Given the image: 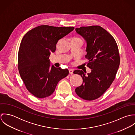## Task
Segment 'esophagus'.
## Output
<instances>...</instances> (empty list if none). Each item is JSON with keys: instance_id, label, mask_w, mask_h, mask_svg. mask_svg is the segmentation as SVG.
I'll return each mask as SVG.
<instances>
[{"instance_id": "34e87169", "label": "esophagus", "mask_w": 135, "mask_h": 135, "mask_svg": "<svg viewBox=\"0 0 135 135\" xmlns=\"http://www.w3.org/2000/svg\"><path fill=\"white\" fill-rule=\"evenodd\" d=\"M69 73H70V74H73V69H69Z\"/></svg>"}]
</instances>
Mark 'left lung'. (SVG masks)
I'll list each match as a JSON object with an SVG mask.
<instances>
[{"mask_svg":"<svg viewBox=\"0 0 135 135\" xmlns=\"http://www.w3.org/2000/svg\"><path fill=\"white\" fill-rule=\"evenodd\" d=\"M75 30L87 41L85 58L88 60L87 66L91 69L87 75L82 70L74 71L83 78L75 92L83 99L94 100L107 91L115 78L120 63L118 46L113 37L100 26H82Z\"/></svg>","mask_w":135,"mask_h":135,"instance_id":"8db88e82","label":"left lung"}]
</instances>
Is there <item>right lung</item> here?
I'll return each instance as SVG.
<instances>
[{
    "mask_svg": "<svg viewBox=\"0 0 135 135\" xmlns=\"http://www.w3.org/2000/svg\"><path fill=\"white\" fill-rule=\"evenodd\" d=\"M74 27L40 25L28 31L22 39L18 52V67L27 90L38 98L51 95L58 82L69 71L54 66L50 67L49 56L56 49L58 40Z\"/></svg>",
    "mask_w": 135,
    "mask_h": 135,
    "instance_id": "add662e5",
    "label": "right lung"
}]
</instances>
